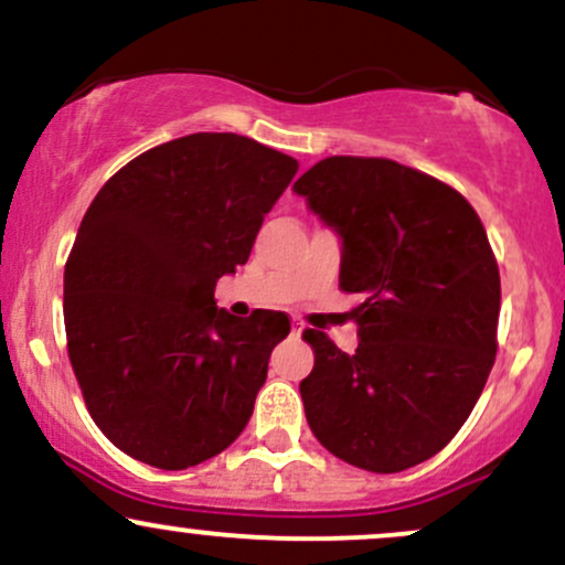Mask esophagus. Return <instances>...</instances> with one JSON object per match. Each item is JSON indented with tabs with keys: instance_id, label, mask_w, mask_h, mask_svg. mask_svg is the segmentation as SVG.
<instances>
[{
	"instance_id": "obj_1",
	"label": "esophagus",
	"mask_w": 565,
	"mask_h": 565,
	"mask_svg": "<svg viewBox=\"0 0 565 565\" xmlns=\"http://www.w3.org/2000/svg\"><path fill=\"white\" fill-rule=\"evenodd\" d=\"M302 329H305V323H302L300 319H295V321H291V334H295V337H300V334H302Z\"/></svg>"
}]
</instances>
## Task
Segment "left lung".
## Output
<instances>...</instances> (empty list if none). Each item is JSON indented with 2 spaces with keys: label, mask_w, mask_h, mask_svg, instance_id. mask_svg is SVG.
Here are the masks:
<instances>
[{
  "label": "left lung",
  "mask_w": 565,
  "mask_h": 565,
  "mask_svg": "<svg viewBox=\"0 0 565 565\" xmlns=\"http://www.w3.org/2000/svg\"><path fill=\"white\" fill-rule=\"evenodd\" d=\"M342 236L340 289L359 348L305 329V417L323 449L372 472L425 462L457 436L497 359L499 268L470 201L393 159L329 157L295 183Z\"/></svg>",
  "instance_id": "8db88e82"
}]
</instances>
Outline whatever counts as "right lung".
<instances>
[{"instance_id":"add662e5","label":"right lung","mask_w":565,"mask_h":565,"mask_svg":"<svg viewBox=\"0 0 565 565\" xmlns=\"http://www.w3.org/2000/svg\"><path fill=\"white\" fill-rule=\"evenodd\" d=\"M297 167L244 135L196 132L97 191L66 263L63 319L84 404L116 449L185 470L249 423L289 319H236L215 305V284L249 260Z\"/></svg>"}]
</instances>
